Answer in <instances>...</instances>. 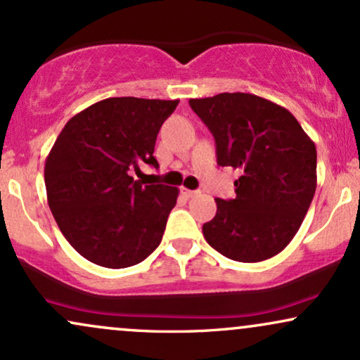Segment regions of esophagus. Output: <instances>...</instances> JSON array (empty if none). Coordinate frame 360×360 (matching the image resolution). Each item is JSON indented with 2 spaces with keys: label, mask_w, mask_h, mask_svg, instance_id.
I'll return each instance as SVG.
<instances>
[{
  "label": "esophagus",
  "mask_w": 360,
  "mask_h": 360,
  "mask_svg": "<svg viewBox=\"0 0 360 360\" xmlns=\"http://www.w3.org/2000/svg\"><path fill=\"white\" fill-rule=\"evenodd\" d=\"M198 193H200V191H194V189H183V194H184V196L186 198H193V196H196V194Z\"/></svg>",
  "instance_id": "34e87169"
}]
</instances>
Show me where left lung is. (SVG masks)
Returning a JSON list of instances; mask_svg holds the SVG:
<instances>
[{
    "instance_id": "1",
    "label": "left lung",
    "mask_w": 360,
    "mask_h": 360,
    "mask_svg": "<svg viewBox=\"0 0 360 360\" xmlns=\"http://www.w3.org/2000/svg\"><path fill=\"white\" fill-rule=\"evenodd\" d=\"M217 143V162L238 171L233 200L217 198L203 225L225 257L260 262L278 255L304 220L316 189V147L283 106L249 93L189 100Z\"/></svg>"
}]
</instances>
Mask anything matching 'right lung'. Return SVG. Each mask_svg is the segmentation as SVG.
<instances>
[{
    "mask_svg": "<svg viewBox=\"0 0 360 360\" xmlns=\"http://www.w3.org/2000/svg\"><path fill=\"white\" fill-rule=\"evenodd\" d=\"M179 100L106 98L65 123L45 159V189L62 235L108 269L142 262L157 249L179 189L134 179L157 167V134Z\"/></svg>",
    "mask_w": 360,
    "mask_h": 360,
    "instance_id": "add662e5",
    "label": "right lung"
}]
</instances>
